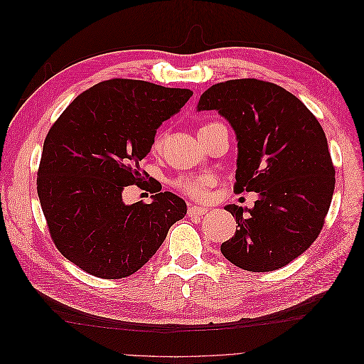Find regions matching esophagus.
<instances>
[{
  "label": "esophagus",
  "instance_id": "obj_1",
  "mask_svg": "<svg viewBox=\"0 0 364 364\" xmlns=\"http://www.w3.org/2000/svg\"><path fill=\"white\" fill-rule=\"evenodd\" d=\"M209 211L208 208L205 206H188V215L190 217H196V215H205Z\"/></svg>",
  "mask_w": 364,
  "mask_h": 364
}]
</instances>
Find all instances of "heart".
<instances>
[{
	"label": "heart",
	"mask_w": 364,
	"mask_h": 364,
	"mask_svg": "<svg viewBox=\"0 0 364 364\" xmlns=\"http://www.w3.org/2000/svg\"><path fill=\"white\" fill-rule=\"evenodd\" d=\"M211 124H215V123H211ZM211 124L202 126L199 129V134ZM164 139H165V134L164 132H159L155 141H153V149H156V150L161 149L164 144ZM213 186H214V179L208 174L183 176V178H179L174 181V188L194 200H205L209 194V188H213Z\"/></svg>",
	"instance_id": "heart-1"
}]
</instances>
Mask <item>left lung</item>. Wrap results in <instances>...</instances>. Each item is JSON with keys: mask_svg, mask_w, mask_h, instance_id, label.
Listing matches in <instances>:
<instances>
[{"mask_svg": "<svg viewBox=\"0 0 364 364\" xmlns=\"http://www.w3.org/2000/svg\"><path fill=\"white\" fill-rule=\"evenodd\" d=\"M197 109L218 111L234 127V190L259 194L252 209L226 206L238 229L220 250L247 272L287 266L321 234L333 200L336 170L321 123L291 92L258 79L213 85Z\"/></svg>", "mask_w": 364, "mask_h": 364, "instance_id": "8db88e82", "label": "left lung"}]
</instances>
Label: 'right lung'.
<instances>
[{
  "instance_id": "1",
  "label": "right lung",
  "mask_w": 364,
  "mask_h": 364,
  "mask_svg": "<svg viewBox=\"0 0 364 364\" xmlns=\"http://www.w3.org/2000/svg\"><path fill=\"white\" fill-rule=\"evenodd\" d=\"M193 92L144 80L112 79L74 98L50 127L38 168V196L53 243L86 273L103 279L134 274L186 214L173 193L151 182V203H123L144 182L139 161L156 129Z\"/></svg>"
}]
</instances>
